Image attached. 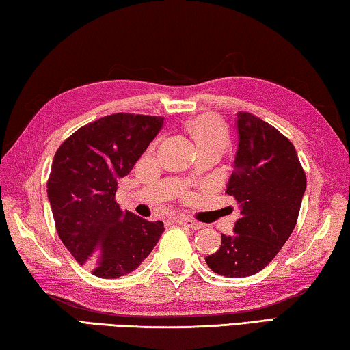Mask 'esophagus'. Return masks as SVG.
<instances>
[{"mask_svg":"<svg viewBox=\"0 0 350 350\" xmlns=\"http://www.w3.org/2000/svg\"><path fill=\"white\" fill-rule=\"evenodd\" d=\"M177 222H179L180 225H183V227H188V228H191V230L202 228V224L198 222V221H194V219H191V217H187V216H179V217H177Z\"/></svg>","mask_w":350,"mask_h":350,"instance_id":"obj_1","label":"esophagus"}]
</instances>
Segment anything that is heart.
Wrapping results in <instances>:
<instances>
[{"label":"heart","mask_w":350,"mask_h":350,"mask_svg":"<svg viewBox=\"0 0 350 350\" xmlns=\"http://www.w3.org/2000/svg\"><path fill=\"white\" fill-rule=\"evenodd\" d=\"M189 133L196 140L198 148L221 146L225 148L228 133L221 118L213 114H202L189 123Z\"/></svg>","instance_id":"heart-1"}]
</instances>
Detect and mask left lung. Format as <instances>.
I'll return each mask as SVG.
<instances>
[{"label":"left lung","instance_id":"8db88e82","mask_svg":"<svg viewBox=\"0 0 350 350\" xmlns=\"http://www.w3.org/2000/svg\"><path fill=\"white\" fill-rule=\"evenodd\" d=\"M239 145L227 194L241 215L205 260L215 273L252 276L269 265L298 221L307 179L292 142L250 112H238Z\"/></svg>","mask_w":350,"mask_h":350}]
</instances>
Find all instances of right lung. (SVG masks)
I'll use <instances>...</instances> for the list:
<instances>
[{
	"label": "right lung",
	"mask_w": 350,
	"mask_h": 350,
	"mask_svg": "<svg viewBox=\"0 0 350 350\" xmlns=\"http://www.w3.org/2000/svg\"><path fill=\"white\" fill-rule=\"evenodd\" d=\"M163 120L106 116L77 129L55 152L47 198L57 233L77 262L98 278L131 273L163 233V222L122 211L116 202L117 180L133 170Z\"/></svg>",
	"instance_id": "add662e5"
}]
</instances>
